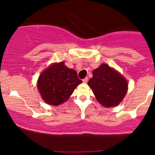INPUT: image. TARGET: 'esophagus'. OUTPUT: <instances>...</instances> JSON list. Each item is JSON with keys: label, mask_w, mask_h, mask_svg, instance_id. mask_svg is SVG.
Instances as JSON below:
<instances>
[{"label": "esophagus", "mask_w": 155, "mask_h": 155, "mask_svg": "<svg viewBox=\"0 0 155 155\" xmlns=\"http://www.w3.org/2000/svg\"><path fill=\"white\" fill-rule=\"evenodd\" d=\"M87 81H88V77H86L85 79H83V82L84 83H87Z\"/></svg>", "instance_id": "obj_1"}]
</instances>
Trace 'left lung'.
<instances>
[{"label": "left lung", "instance_id": "1", "mask_svg": "<svg viewBox=\"0 0 155 155\" xmlns=\"http://www.w3.org/2000/svg\"><path fill=\"white\" fill-rule=\"evenodd\" d=\"M88 85L96 99L105 107L116 106L123 100L127 91L125 78L107 64H102L92 71Z\"/></svg>", "mask_w": 155, "mask_h": 155}]
</instances>
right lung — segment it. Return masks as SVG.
<instances>
[{"mask_svg":"<svg viewBox=\"0 0 155 155\" xmlns=\"http://www.w3.org/2000/svg\"><path fill=\"white\" fill-rule=\"evenodd\" d=\"M81 82L75 70L60 62L51 64L42 72L37 81V87L47 104L58 106L65 102Z\"/></svg>","mask_w":155,"mask_h":155,"instance_id":"right-lung-1","label":"right lung"}]
</instances>
